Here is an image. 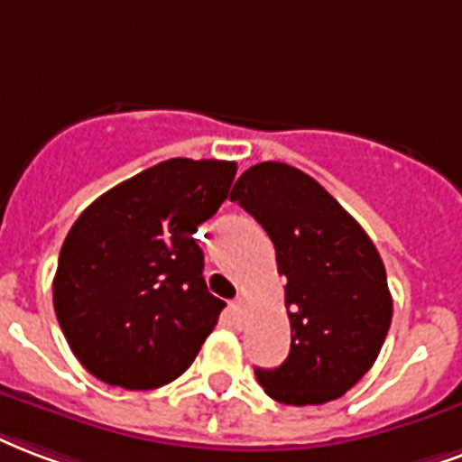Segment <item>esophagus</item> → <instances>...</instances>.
<instances>
[{
  "label": "esophagus",
  "instance_id": "obj_1",
  "mask_svg": "<svg viewBox=\"0 0 462 462\" xmlns=\"http://www.w3.org/2000/svg\"><path fill=\"white\" fill-rule=\"evenodd\" d=\"M228 317H231V324L241 326L245 321V301L238 297V300L231 301V307H228Z\"/></svg>",
  "mask_w": 462,
  "mask_h": 462
}]
</instances>
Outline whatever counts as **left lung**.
Wrapping results in <instances>:
<instances>
[{
	"label": "left lung",
	"mask_w": 462,
	"mask_h": 462,
	"mask_svg": "<svg viewBox=\"0 0 462 462\" xmlns=\"http://www.w3.org/2000/svg\"><path fill=\"white\" fill-rule=\"evenodd\" d=\"M275 245L287 277L292 346L275 370H255L282 404L338 400L375 363L392 321L383 258L370 236L317 180L287 162H258L231 189Z\"/></svg>",
	"instance_id": "1"
}]
</instances>
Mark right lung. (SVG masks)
<instances>
[{
	"label": "right lung",
	"mask_w": 462,
	"mask_h": 462,
	"mask_svg": "<svg viewBox=\"0 0 462 462\" xmlns=\"http://www.w3.org/2000/svg\"><path fill=\"white\" fill-rule=\"evenodd\" d=\"M234 178L236 162L172 158L104 192L72 224L53 307L97 380L155 390L192 365L226 307L207 290L194 234Z\"/></svg>",
	"instance_id": "add662e5"
}]
</instances>
